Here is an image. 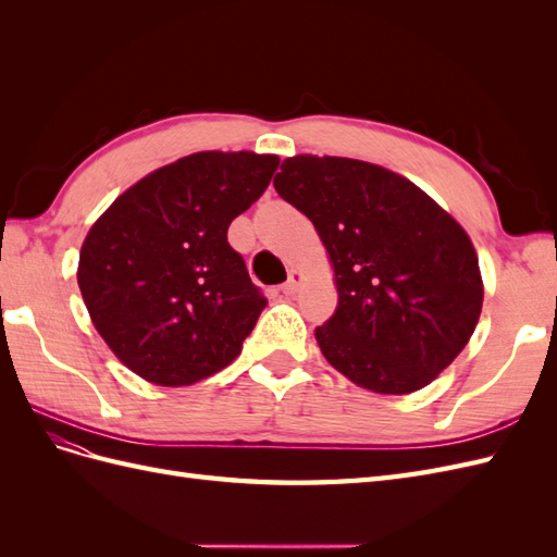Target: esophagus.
Wrapping results in <instances>:
<instances>
[{"label":"esophagus","mask_w":557,"mask_h":557,"mask_svg":"<svg viewBox=\"0 0 557 557\" xmlns=\"http://www.w3.org/2000/svg\"><path fill=\"white\" fill-rule=\"evenodd\" d=\"M299 283H301L299 272H290V274H288V281H285V283L281 285L283 295H295V293L299 290Z\"/></svg>","instance_id":"esophagus-1"}]
</instances>
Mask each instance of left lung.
<instances>
[{"label": "left lung", "mask_w": 557, "mask_h": 557, "mask_svg": "<svg viewBox=\"0 0 557 557\" xmlns=\"http://www.w3.org/2000/svg\"><path fill=\"white\" fill-rule=\"evenodd\" d=\"M274 188L313 223L334 267L339 307L315 327L327 362L381 395L440 376L483 305L467 232L418 185L372 162L288 158Z\"/></svg>", "instance_id": "obj_1"}]
</instances>
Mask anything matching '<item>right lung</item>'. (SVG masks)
Segmentation results:
<instances>
[{
  "instance_id": "right-lung-1",
  "label": "right lung",
  "mask_w": 557,
  "mask_h": 557,
  "mask_svg": "<svg viewBox=\"0 0 557 557\" xmlns=\"http://www.w3.org/2000/svg\"><path fill=\"white\" fill-rule=\"evenodd\" d=\"M276 156L207 150L148 174L90 227L78 288L117 360L158 385H190L242 352L267 297L227 242L267 190Z\"/></svg>"
}]
</instances>
